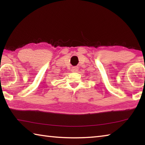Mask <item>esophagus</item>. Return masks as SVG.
Segmentation results:
<instances>
[{"mask_svg":"<svg viewBox=\"0 0 145 145\" xmlns=\"http://www.w3.org/2000/svg\"><path fill=\"white\" fill-rule=\"evenodd\" d=\"M78 67H73L72 68V72H76V71L78 70Z\"/></svg>","mask_w":145,"mask_h":145,"instance_id":"34e87169","label":"esophagus"}]
</instances>
